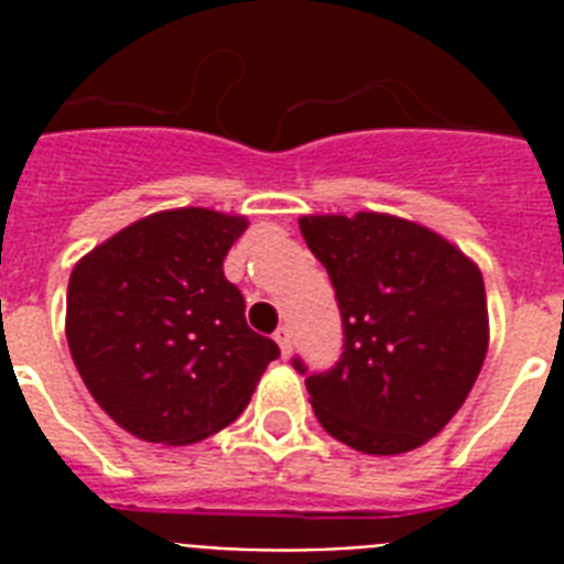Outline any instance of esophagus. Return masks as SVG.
<instances>
[{
	"mask_svg": "<svg viewBox=\"0 0 564 564\" xmlns=\"http://www.w3.org/2000/svg\"><path fill=\"white\" fill-rule=\"evenodd\" d=\"M274 343H278V348H281L283 357H290L292 336H290V330H286V327H278V330H274Z\"/></svg>",
	"mask_w": 564,
	"mask_h": 564,
	"instance_id": "obj_1",
	"label": "esophagus"
}]
</instances>
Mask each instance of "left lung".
I'll use <instances>...</instances> for the list:
<instances>
[{"label": "left lung", "mask_w": 564, "mask_h": 564, "mask_svg": "<svg viewBox=\"0 0 564 564\" xmlns=\"http://www.w3.org/2000/svg\"><path fill=\"white\" fill-rule=\"evenodd\" d=\"M299 225L345 327L336 369L307 377L318 424L360 454L415 451L459 412L489 351L480 265L392 213H310Z\"/></svg>", "instance_id": "obj_1"}]
</instances>
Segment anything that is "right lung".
<instances>
[{"instance_id":"1","label":"right lung","mask_w":564,"mask_h":564,"mask_svg":"<svg viewBox=\"0 0 564 564\" xmlns=\"http://www.w3.org/2000/svg\"><path fill=\"white\" fill-rule=\"evenodd\" d=\"M246 216L175 207L87 251L66 290V343L84 386L143 442L193 445L246 410L278 345L246 325L225 257Z\"/></svg>"}]
</instances>
